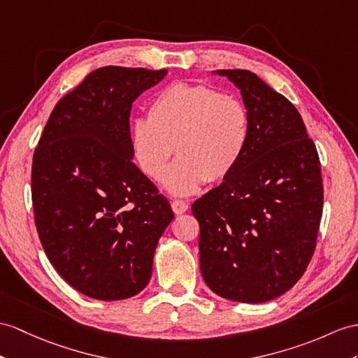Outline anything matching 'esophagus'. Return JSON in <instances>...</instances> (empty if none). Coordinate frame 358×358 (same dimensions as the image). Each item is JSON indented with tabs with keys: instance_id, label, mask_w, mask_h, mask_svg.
Returning a JSON list of instances; mask_svg holds the SVG:
<instances>
[{
	"instance_id": "34e87169",
	"label": "esophagus",
	"mask_w": 358,
	"mask_h": 358,
	"mask_svg": "<svg viewBox=\"0 0 358 358\" xmlns=\"http://www.w3.org/2000/svg\"><path fill=\"white\" fill-rule=\"evenodd\" d=\"M171 208H173L174 214L179 215V214L187 213L189 205L185 202V200H173V202H171Z\"/></svg>"
}]
</instances>
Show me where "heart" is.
Wrapping results in <instances>:
<instances>
[{
    "label": "heart",
    "instance_id": "1",
    "mask_svg": "<svg viewBox=\"0 0 358 358\" xmlns=\"http://www.w3.org/2000/svg\"><path fill=\"white\" fill-rule=\"evenodd\" d=\"M250 139V113L234 95L203 85L173 83L149 106V120L130 126V150L141 171L158 180L177 145L180 158L164 175L173 196L222 182L238 167Z\"/></svg>",
    "mask_w": 358,
    "mask_h": 358
}]
</instances>
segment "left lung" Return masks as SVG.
I'll return each instance as SVG.
<instances>
[{"instance_id":"left-lung-1","label":"left lung","mask_w":358,"mask_h":358,"mask_svg":"<svg viewBox=\"0 0 358 358\" xmlns=\"http://www.w3.org/2000/svg\"><path fill=\"white\" fill-rule=\"evenodd\" d=\"M241 92L250 139L238 167L191 206L200 272L224 299L261 303L299 281L316 248L324 187L298 109L248 71L217 69Z\"/></svg>"}]
</instances>
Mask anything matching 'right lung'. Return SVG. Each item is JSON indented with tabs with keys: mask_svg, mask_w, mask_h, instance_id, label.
<instances>
[{
	"mask_svg": "<svg viewBox=\"0 0 358 358\" xmlns=\"http://www.w3.org/2000/svg\"><path fill=\"white\" fill-rule=\"evenodd\" d=\"M167 69L103 66L60 99L34 150V223L50 263L86 296L120 301L149 284L173 220L169 200L132 162L130 109Z\"/></svg>",
	"mask_w": 358,
	"mask_h": 358,
	"instance_id": "right-lung-1",
	"label": "right lung"
}]
</instances>
